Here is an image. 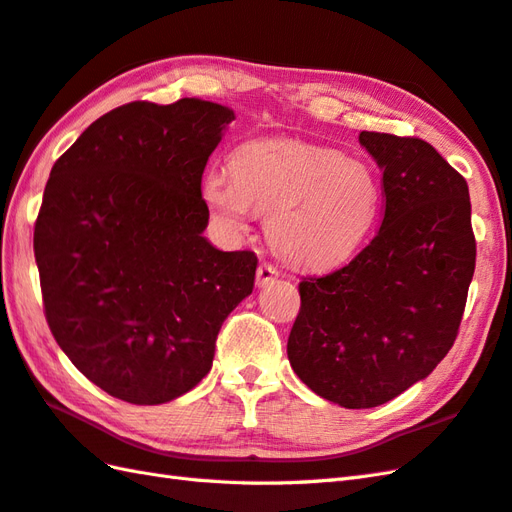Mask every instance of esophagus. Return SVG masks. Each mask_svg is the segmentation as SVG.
<instances>
[{
  "label": "esophagus",
  "mask_w": 512,
  "mask_h": 512,
  "mask_svg": "<svg viewBox=\"0 0 512 512\" xmlns=\"http://www.w3.org/2000/svg\"><path fill=\"white\" fill-rule=\"evenodd\" d=\"M280 278V271L273 267V265H269V263H263L258 267V271H256V284L258 286H267V284H271L273 280H278Z\"/></svg>",
  "instance_id": "obj_1"
}]
</instances>
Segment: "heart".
<instances>
[{"label": "heart", "instance_id": "obj_1", "mask_svg": "<svg viewBox=\"0 0 512 512\" xmlns=\"http://www.w3.org/2000/svg\"><path fill=\"white\" fill-rule=\"evenodd\" d=\"M210 169L202 195L215 213L243 230L269 215L267 236L286 263L326 269L350 258L380 217L382 186L367 162L302 141H249Z\"/></svg>", "mask_w": 512, "mask_h": 512}]
</instances>
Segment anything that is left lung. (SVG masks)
<instances>
[{
	"mask_svg": "<svg viewBox=\"0 0 512 512\" xmlns=\"http://www.w3.org/2000/svg\"><path fill=\"white\" fill-rule=\"evenodd\" d=\"M382 169L384 219L350 265L299 282L289 363L310 391L373 408L428 378L456 341L476 269L469 186L436 149L360 132Z\"/></svg>",
	"mask_w": 512,
	"mask_h": 512,
	"instance_id": "obj_1",
	"label": "left lung"
}]
</instances>
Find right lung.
<instances>
[{
	"label": "right lung",
	"instance_id": "1",
	"mask_svg": "<svg viewBox=\"0 0 512 512\" xmlns=\"http://www.w3.org/2000/svg\"><path fill=\"white\" fill-rule=\"evenodd\" d=\"M230 121L234 110L197 97L132 102L93 121L49 173L34 226L49 330L123 402L191 391L254 289V252L204 236L202 173Z\"/></svg>",
	"mask_w": 512,
	"mask_h": 512
}]
</instances>
